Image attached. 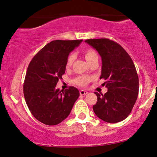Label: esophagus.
I'll use <instances>...</instances> for the list:
<instances>
[{
    "label": "esophagus",
    "mask_w": 157,
    "mask_h": 157,
    "mask_svg": "<svg viewBox=\"0 0 157 157\" xmlns=\"http://www.w3.org/2000/svg\"><path fill=\"white\" fill-rule=\"evenodd\" d=\"M87 94H88V91H86V90H80V95H86Z\"/></svg>",
    "instance_id": "esophagus-1"
}]
</instances>
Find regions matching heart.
I'll use <instances>...</instances> for the list:
<instances>
[{
  "instance_id": "heart-1",
  "label": "heart",
  "mask_w": 157,
  "mask_h": 157,
  "mask_svg": "<svg viewBox=\"0 0 157 157\" xmlns=\"http://www.w3.org/2000/svg\"><path fill=\"white\" fill-rule=\"evenodd\" d=\"M85 58L88 63H89L91 61H93L94 60H98V55L95 50L93 49H88L85 51L84 52ZM74 59H75V55L71 53L68 56L67 59V63H66V67L67 68L70 67L72 64V62ZM91 80V78L88 76H78L76 78H75L73 80V82L76 85H78L80 86H86L90 81Z\"/></svg>"
}]
</instances>
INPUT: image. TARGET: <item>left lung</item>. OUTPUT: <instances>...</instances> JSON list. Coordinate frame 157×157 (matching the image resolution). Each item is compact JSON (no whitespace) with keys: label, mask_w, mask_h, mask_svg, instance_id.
Returning a JSON list of instances; mask_svg holds the SVG:
<instances>
[{"label":"left lung","mask_w":157,"mask_h":157,"mask_svg":"<svg viewBox=\"0 0 157 157\" xmlns=\"http://www.w3.org/2000/svg\"><path fill=\"white\" fill-rule=\"evenodd\" d=\"M86 42L98 51L102 67L100 79L106 80L105 94L95 92L97 101L94 112L107 123L124 120L131 113L137 99L139 79L132 60L119 44L108 39H87Z\"/></svg>","instance_id":"left-lung-1"}]
</instances>
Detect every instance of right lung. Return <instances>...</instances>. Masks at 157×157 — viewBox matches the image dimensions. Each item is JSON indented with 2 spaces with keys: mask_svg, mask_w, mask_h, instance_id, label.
I'll list each match as a JSON object with an SVG mask.
<instances>
[{
  "mask_svg": "<svg viewBox=\"0 0 157 157\" xmlns=\"http://www.w3.org/2000/svg\"><path fill=\"white\" fill-rule=\"evenodd\" d=\"M82 40H54L32 58L23 84L25 99L33 116L43 124L57 125L67 118L80 96L76 88H56L66 70L67 59Z\"/></svg>",
  "mask_w": 157,
  "mask_h": 157,
  "instance_id": "1",
  "label": "right lung"
}]
</instances>
